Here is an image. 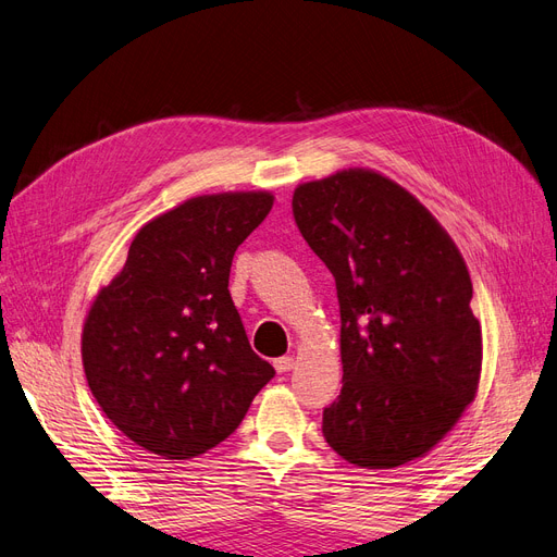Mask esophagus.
<instances>
[{
	"label": "esophagus",
	"instance_id": "34e87169",
	"mask_svg": "<svg viewBox=\"0 0 557 557\" xmlns=\"http://www.w3.org/2000/svg\"><path fill=\"white\" fill-rule=\"evenodd\" d=\"M294 364H296V362H294V358H289V356L275 360V369H277V372H292Z\"/></svg>",
	"mask_w": 557,
	"mask_h": 557
}]
</instances>
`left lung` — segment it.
Listing matches in <instances>:
<instances>
[{
	"instance_id": "1",
	"label": "left lung",
	"mask_w": 557,
	"mask_h": 557,
	"mask_svg": "<svg viewBox=\"0 0 557 557\" xmlns=\"http://www.w3.org/2000/svg\"><path fill=\"white\" fill-rule=\"evenodd\" d=\"M294 218L335 277L342 393L323 438L360 468L424 457L478 395L482 325L455 240L424 206L374 170L300 183Z\"/></svg>"
}]
</instances>
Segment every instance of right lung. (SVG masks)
Here are the masks:
<instances>
[{
	"label": "right lung",
	"instance_id": "obj_1",
	"mask_svg": "<svg viewBox=\"0 0 557 557\" xmlns=\"http://www.w3.org/2000/svg\"><path fill=\"white\" fill-rule=\"evenodd\" d=\"M273 195H201L147 222L82 327V364L110 422L164 459L232 436L275 376L247 342L230 294L238 245Z\"/></svg>",
	"mask_w": 557,
	"mask_h": 557
}]
</instances>
